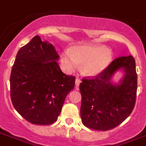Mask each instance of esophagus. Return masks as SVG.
<instances>
[{
	"label": "esophagus",
	"instance_id": "34e87169",
	"mask_svg": "<svg viewBox=\"0 0 146 146\" xmlns=\"http://www.w3.org/2000/svg\"><path fill=\"white\" fill-rule=\"evenodd\" d=\"M76 86H77V87H78V86H79L80 83H81V80L79 79V78H76Z\"/></svg>",
	"mask_w": 146,
	"mask_h": 146
}]
</instances>
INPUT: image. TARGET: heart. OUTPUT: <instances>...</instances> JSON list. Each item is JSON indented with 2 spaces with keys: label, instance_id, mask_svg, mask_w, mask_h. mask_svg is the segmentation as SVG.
I'll return each instance as SVG.
<instances>
[{
  "label": "heart",
  "instance_id": "obj_1",
  "mask_svg": "<svg viewBox=\"0 0 146 146\" xmlns=\"http://www.w3.org/2000/svg\"><path fill=\"white\" fill-rule=\"evenodd\" d=\"M61 64L65 71L76 69L81 64V72L89 77L101 74L111 64L113 52L106 46L86 44L76 46L61 54Z\"/></svg>",
  "mask_w": 146,
  "mask_h": 146
}]
</instances>
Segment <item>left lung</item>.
<instances>
[{"instance_id": "obj_1", "label": "left lung", "mask_w": 146, "mask_h": 146, "mask_svg": "<svg viewBox=\"0 0 146 146\" xmlns=\"http://www.w3.org/2000/svg\"><path fill=\"white\" fill-rule=\"evenodd\" d=\"M119 70L124 76L118 83L112 78ZM137 77L135 60L131 55L115 59L101 74L80 84L81 118L86 127L111 129L124 121L135 107Z\"/></svg>"}]
</instances>
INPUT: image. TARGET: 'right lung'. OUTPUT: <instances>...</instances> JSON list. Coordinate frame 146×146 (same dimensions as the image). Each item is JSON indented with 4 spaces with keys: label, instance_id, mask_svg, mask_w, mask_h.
<instances>
[{
    "label": "right lung",
    "instance_id": "obj_1",
    "mask_svg": "<svg viewBox=\"0 0 146 146\" xmlns=\"http://www.w3.org/2000/svg\"><path fill=\"white\" fill-rule=\"evenodd\" d=\"M16 57L10 76L14 108L33 124H53L74 88L76 78L62 72L54 46L39 35L22 46Z\"/></svg>",
    "mask_w": 146,
    "mask_h": 146
}]
</instances>
